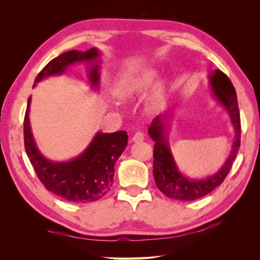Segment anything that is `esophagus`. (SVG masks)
Masks as SVG:
<instances>
[{
    "mask_svg": "<svg viewBox=\"0 0 260 260\" xmlns=\"http://www.w3.org/2000/svg\"><path fill=\"white\" fill-rule=\"evenodd\" d=\"M143 140H144V133L143 132H140V131H138L136 135L133 136V138H132L133 142H142Z\"/></svg>",
    "mask_w": 260,
    "mask_h": 260,
    "instance_id": "obj_1",
    "label": "esophagus"
}]
</instances>
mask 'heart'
<instances>
[{
    "label": "heart",
    "instance_id": "obj_1",
    "mask_svg": "<svg viewBox=\"0 0 260 260\" xmlns=\"http://www.w3.org/2000/svg\"><path fill=\"white\" fill-rule=\"evenodd\" d=\"M157 77L156 70L144 69L142 72L133 75H128L118 81L115 93L121 100H130L140 94L144 93L151 86ZM164 101V84L159 83L156 86L151 99L149 105L153 108L159 107Z\"/></svg>",
    "mask_w": 260,
    "mask_h": 260
}]
</instances>
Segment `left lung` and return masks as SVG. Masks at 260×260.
<instances>
[{
    "label": "left lung",
    "instance_id": "obj_1",
    "mask_svg": "<svg viewBox=\"0 0 260 260\" xmlns=\"http://www.w3.org/2000/svg\"><path fill=\"white\" fill-rule=\"evenodd\" d=\"M210 88L214 96L229 113L234 127L235 137L231 153L218 172L206 179H190L179 171L171 154L166 137V117L157 116L148 129V135L154 142L153 174L157 187L170 199L179 201H195L207 195L223 182L230 172L241 144V118L237 92L222 72L216 70L209 75Z\"/></svg>",
    "mask_w": 260,
    "mask_h": 260
}]
</instances>
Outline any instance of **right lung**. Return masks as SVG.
<instances>
[{
    "instance_id": "1",
    "label": "right lung",
    "mask_w": 260,
    "mask_h": 260,
    "mask_svg": "<svg viewBox=\"0 0 260 260\" xmlns=\"http://www.w3.org/2000/svg\"><path fill=\"white\" fill-rule=\"evenodd\" d=\"M99 56L100 52L95 48L85 52L73 50L60 54L39 73L34 86L44 78L62 74L68 66L81 61H85L88 65L91 84L98 86ZM30 102L31 98L28 99L23 120L25 149L39 180L46 190L62 200L74 203L95 202L103 198L113 185L115 162L127 146V132H99L82 154L69 161L55 162L46 159L37 147L29 122Z\"/></svg>"
}]
</instances>
